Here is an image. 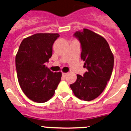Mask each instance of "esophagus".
<instances>
[{"mask_svg": "<svg viewBox=\"0 0 131 131\" xmlns=\"http://www.w3.org/2000/svg\"><path fill=\"white\" fill-rule=\"evenodd\" d=\"M67 75H68V73H62L63 77H64V78H65Z\"/></svg>", "mask_w": 131, "mask_h": 131, "instance_id": "esophagus-1", "label": "esophagus"}]
</instances>
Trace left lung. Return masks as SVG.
Returning <instances> with one entry per match:
<instances>
[{"mask_svg": "<svg viewBox=\"0 0 131 131\" xmlns=\"http://www.w3.org/2000/svg\"><path fill=\"white\" fill-rule=\"evenodd\" d=\"M73 36L80 42L81 58L88 71L83 76L77 74L76 82L70 88L78 99L91 101L102 94L110 79L114 57L107 41L99 34L84 29Z\"/></svg>", "mask_w": 131, "mask_h": 131, "instance_id": "1", "label": "left lung"}]
</instances>
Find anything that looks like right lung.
<instances>
[{"instance_id":"obj_1","label":"right lung","mask_w":131,"mask_h":131,"mask_svg":"<svg viewBox=\"0 0 131 131\" xmlns=\"http://www.w3.org/2000/svg\"><path fill=\"white\" fill-rule=\"evenodd\" d=\"M57 33H37L22 40L15 58L18 80L30 100L43 103L52 98L61 81V73L46 67L52 55Z\"/></svg>"}]
</instances>
